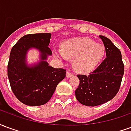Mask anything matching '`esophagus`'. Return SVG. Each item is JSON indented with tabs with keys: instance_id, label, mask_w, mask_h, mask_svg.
Here are the masks:
<instances>
[{
	"instance_id": "34e87169",
	"label": "esophagus",
	"mask_w": 131,
	"mask_h": 131,
	"mask_svg": "<svg viewBox=\"0 0 131 131\" xmlns=\"http://www.w3.org/2000/svg\"><path fill=\"white\" fill-rule=\"evenodd\" d=\"M74 74H72V73H71V72H69V71H67V74H66V77H67V78H69V77H71L72 76H73Z\"/></svg>"
}]
</instances>
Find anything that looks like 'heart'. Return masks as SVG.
Wrapping results in <instances>:
<instances>
[{
    "label": "heart",
    "instance_id": "heart-1",
    "mask_svg": "<svg viewBox=\"0 0 131 131\" xmlns=\"http://www.w3.org/2000/svg\"><path fill=\"white\" fill-rule=\"evenodd\" d=\"M106 50L102 44L89 38H76L64 41L62 51L55 50L58 58H74L73 66L77 71L86 73L92 71L104 59Z\"/></svg>",
    "mask_w": 131,
    "mask_h": 131
}]
</instances>
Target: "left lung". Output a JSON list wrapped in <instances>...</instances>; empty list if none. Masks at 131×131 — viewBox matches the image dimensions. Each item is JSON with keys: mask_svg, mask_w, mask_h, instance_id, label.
I'll return each instance as SVG.
<instances>
[{"mask_svg": "<svg viewBox=\"0 0 131 131\" xmlns=\"http://www.w3.org/2000/svg\"><path fill=\"white\" fill-rule=\"evenodd\" d=\"M106 50L105 60L96 69L86 75H77L79 87L75 91L81 104L95 107L110 101L118 93L124 76L121 51L108 38L100 36Z\"/></svg>", "mask_w": 131, "mask_h": 131, "instance_id": "1", "label": "left lung"}]
</instances>
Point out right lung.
<instances>
[{
  "instance_id": "obj_1",
  "label": "right lung",
  "mask_w": 131,
  "mask_h": 131,
  "mask_svg": "<svg viewBox=\"0 0 131 131\" xmlns=\"http://www.w3.org/2000/svg\"><path fill=\"white\" fill-rule=\"evenodd\" d=\"M51 34L25 35L13 46L7 65L10 87L16 97L28 106L47 103L57 84L66 77V70L48 65L46 61L52 54L48 48ZM40 52V62L28 65L26 54L30 49Z\"/></svg>"
}]
</instances>
